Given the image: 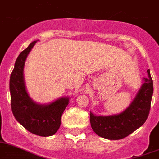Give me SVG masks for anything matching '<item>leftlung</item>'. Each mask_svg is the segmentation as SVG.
Wrapping results in <instances>:
<instances>
[{
	"label": "left lung",
	"mask_w": 159,
	"mask_h": 159,
	"mask_svg": "<svg viewBox=\"0 0 159 159\" xmlns=\"http://www.w3.org/2000/svg\"><path fill=\"white\" fill-rule=\"evenodd\" d=\"M147 73L148 77L143 78V84L136 96L123 112L109 116H96L90 112L91 126L98 136L119 140L132 134L146 122L154 93L150 69Z\"/></svg>",
	"instance_id": "obj_1"
}]
</instances>
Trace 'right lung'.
I'll return each mask as SVG.
<instances>
[{"mask_svg":"<svg viewBox=\"0 0 159 159\" xmlns=\"http://www.w3.org/2000/svg\"><path fill=\"white\" fill-rule=\"evenodd\" d=\"M37 41L21 51L15 62L9 80L12 112L15 119L29 132L42 137L52 136L61 125V116L69 104L70 97L63 96L49 104L34 101L27 93L24 79L26 58Z\"/></svg>","mask_w":159,"mask_h":159,"instance_id":"right-lung-1","label":"right lung"}]
</instances>
